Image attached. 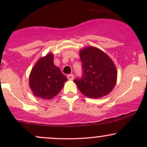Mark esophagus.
Returning <instances> with one entry per match:
<instances>
[{"instance_id": "1", "label": "esophagus", "mask_w": 147, "mask_h": 147, "mask_svg": "<svg viewBox=\"0 0 147 147\" xmlns=\"http://www.w3.org/2000/svg\"><path fill=\"white\" fill-rule=\"evenodd\" d=\"M67 77H68V79H69V80H72L74 78V75H72V74H70V75H68V76H67Z\"/></svg>"}]
</instances>
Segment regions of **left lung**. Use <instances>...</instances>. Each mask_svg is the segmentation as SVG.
Returning a JSON list of instances; mask_svg holds the SVG:
<instances>
[{"label":"left lung","instance_id":"8db88e82","mask_svg":"<svg viewBox=\"0 0 147 147\" xmlns=\"http://www.w3.org/2000/svg\"><path fill=\"white\" fill-rule=\"evenodd\" d=\"M83 75L74 82L84 95L99 99L107 95L117 82V72L113 60L102 50L87 46L79 51Z\"/></svg>","mask_w":147,"mask_h":147}]
</instances>
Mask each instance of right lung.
Instances as JSON below:
<instances>
[{
	"label": "right lung",
	"instance_id": "add662e5",
	"mask_svg": "<svg viewBox=\"0 0 147 147\" xmlns=\"http://www.w3.org/2000/svg\"><path fill=\"white\" fill-rule=\"evenodd\" d=\"M67 80L54 63V55L50 52L41 57L34 65L30 74L29 84L34 95L50 99L58 95Z\"/></svg>",
	"mask_w": 147,
	"mask_h": 147
}]
</instances>
